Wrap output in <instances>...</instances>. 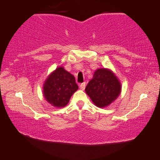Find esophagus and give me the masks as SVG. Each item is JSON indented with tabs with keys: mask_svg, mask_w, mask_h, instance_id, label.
I'll return each mask as SVG.
<instances>
[{
	"mask_svg": "<svg viewBox=\"0 0 160 160\" xmlns=\"http://www.w3.org/2000/svg\"><path fill=\"white\" fill-rule=\"evenodd\" d=\"M80 89L82 90H85V82L81 83L80 85Z\"/></svg>",
	"mask_w": 160,
	"mask_h": 160,
	"instance_id": "1",
	"label": "esophagus"
}]
</instances>
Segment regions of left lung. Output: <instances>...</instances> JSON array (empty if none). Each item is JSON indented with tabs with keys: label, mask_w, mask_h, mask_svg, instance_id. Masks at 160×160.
Here are the masks:
<instances>
[{
	"label": "left lung",
	"mask_w": 160,
	"mask_h": 160,
	"mask_svg": "<svg viewBox=\"0 0 160 160\" xmlns=\"http://www.w3.org/2000/svg\"><path fill=\"white\" fill-rule=\"evenodd\" d=\"M121 85L117 77L111 70L101 68L94 72L85 92L95 106L104 108L110 105L121 93Z\"/></svg>",
	"instance_id": "obj_1"
}]
</instances>
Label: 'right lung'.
Listing matches in <instances>:
<instances>
[{"label":"right lung","mask_w":160,"mask_h":160,"mask_svg":"<svg viewBox=\"0 0 160 160\" xmlns=\"http://www.w3.org/2000/svg\"><path fill=\"white\" fill-rule=\"evenodd\" d=\"M43 89L47 101L54 107L62 108L68 103L78 86L72 74L63 67H59L45 80Z\"/></svg>","instance_id":"right-lung-1"}]
</instances>
